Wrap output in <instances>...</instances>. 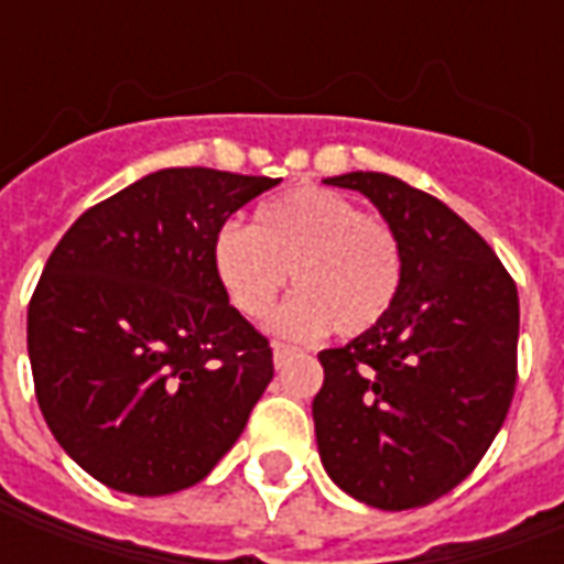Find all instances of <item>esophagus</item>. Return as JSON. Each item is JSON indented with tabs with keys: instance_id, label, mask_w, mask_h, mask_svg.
<instances>
[{
	"instance_id": "34e87169",
	"label": "esophagus",
	"mask_w": 564,
	"mask_h": 564,
	"mask_svg": "<svg viewBox=\"0 0 564 564\" xmlns=\"http://www.w3.org/2000/svg\"><path fill=\"white\" fill-rule=\"evenodd\" d=\"M271 350H274V368H283L286 366V359L295 354L293 347L290 344H281V341H274L271 344Z\"/></svg>"
}]
</instances>
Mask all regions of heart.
Segmentation results:
<instances>
[{
	"label": "heart",
	"mask_w": 564,
	"mask_h": 564,
	"mask_svg": "<svg viewBox=\"0 0 564 564\" xmlns=\"http://www.w3.org/2000/svg\"><path fill=\"white\" fill-rule=\"evenodd\" d=\"M210 265L229 305L265 319L286 278L299 293L274 317L290 338L366 335L402 293L404 253L390 223L366 217L335 189L299 186L262 202L250 229L226 223L210 241Z\"/></svg>",
	"instance_id": "obj_1"
}]
</instances>
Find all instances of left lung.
Returning <instances> with one entry per match:
<instances>
[{"label": "left lung", "mask_w": 564, "mask_h": 564, "mask_svg": "<svg viewBox=\"0 0 564 564\" xmlns=\"http://www.w3.org/2000/svg\"><path fill=\"white\" fill-rule=\"evenodd\" d=\"M326 184L375 202L402 241L404 281L375 329L319 354V459L356 501L423 508L477 468L508 416L517 283L492 247L423 189L380 172Z\"/></svg>", "instance_id": "left-lung-1"}]
</instances>
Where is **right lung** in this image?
Listing matches in <instances>:
<instances>
[{
	"label": "right lung",
	"mask_w": 564,
	"mask_h": 564,
	"mask_svg": "<svg viewBox=\"0 0 564 564\" xmlns=\"http://www.w3.org/2000/svg\"><path fill=\"white\" fill-rule=\"evenodd\" d=\"M281 177L162 169L72 223L26 314L35 399L99 484L169 496L205 480L274 378L223 293L210 241Z\"/></svg>",
	"instance_id": "obj_1"
}]
</instances>
